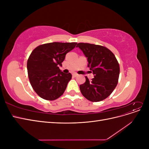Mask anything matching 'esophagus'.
I'll return each instance as SVG.
<instances>
[{
	"label": "esophagus",
	"mask_w": 149,
	"mask_h": 149,
	"mask_svg": "<svg viewBox=\"0 0 149 149\" xmlns=\"http://www.w3.org/2000/svg\"><path fill=\"white\" fill-rule=\"evenodd\" d=\"M78 76V74L77 73H74L73 74V76H74V77H76V76Z\"/></svg>",
	"instance_id": "1"
}]
</instances>
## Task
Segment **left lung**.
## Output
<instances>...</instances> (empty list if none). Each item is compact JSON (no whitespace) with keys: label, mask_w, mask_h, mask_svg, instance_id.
I'll return each instance as SVG.
<instances>
[{"label":"left lung","mask_w":149,"mask_h":149,"mask_svg":"<svg viewBox=\"0 0 149 149\" xmlns=\"http://www.w3.org/2000/svg\"><path fill=\"white\" fill-rule=\"evenodd\" d=\"M77 47L88 58V66L94 78L79 86L81 93L88 100L99 102L105 100L114 91L118 83L120 67L114 53L107 48L88 43H79Z\"/></svg>","instance_id":"left-lung-1"}]
</instances>
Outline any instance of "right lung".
<instances>
[{
    "mask_svg": "<svg viewBox=\"0 0 149 149\" xmlns=\"http://www.w3.org/2000/svg\"><path fill=\"white\" fill-rule=\"evenodd\" d=\"M77 43H48L36 47L27 61L30 83L35 93L44 100H55L64 93L71 80L70 73H64L59 66L66 54L74 49Z\"/></svg>",
    "mask_w": 149,
    "mask_h": 149,
    "instance_id": "obj_1",
    "label": "right lung"
}]
</instances>
